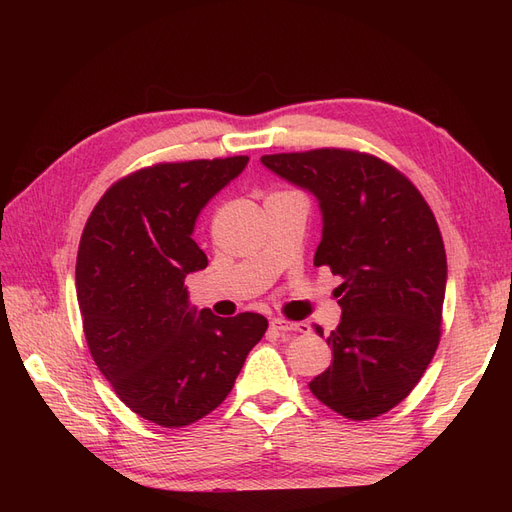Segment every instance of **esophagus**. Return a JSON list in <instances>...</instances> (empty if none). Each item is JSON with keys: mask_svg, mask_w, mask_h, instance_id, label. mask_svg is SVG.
I'll use <instances>...</instances> for the list:
<instances>
[{"mask_svg": "<svg viewBox=\"0 0 512 512\" xmlns=\"http://www.w3.org/2000/svg\"><path fill=\"white\" fill-rule=\"evenodd\" d=\"M271 329L277 333H309V324L305 322H292L286 318H273Z\"/></svg>", "mask_w": 512, "mask_h": 512, "instance_id": "obj_1", "label": "esophagus"}]
</instances>
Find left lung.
Instances as JSON below:
<instances>
[{
    "label": "left lung",
    "instance_id": "8db88e82",
    "mask_svg": "<svg viewBox=\"0 0 512 512\" xmlns=\"http://www.w3.org/2000/svg\"><path fill=\"white\" fill-rule=\"evenodd\" d=\"M260 162L318 198L314 265L342 277V320L327 337L333 361L309 391L352 421L389 412L440 344L446 254L436 218L404 173L369 153L331 147Z\"/></svg>",
    "mask_w": 512,
    "mask_h": 512
}]
</instances>
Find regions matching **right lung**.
I'll return each mask as SVG.
<instances>
[{"label": "right lung", "instance_id": "right-lung-1", "mask_svg": "<svg viewBox=\"0 0 512 512\" xmlns=\"http://www.w3.org/2000/svg\"><path fill=\"white\" fill-rule=\"evenodd\" d=\"M247 160L136 170L106 190L83 230L76 297L89 352L123 404L168 429L222 404L269 327L254 312H196L183 286L185 275L207 267L192 239L200 209Z\"/></svg>", "mask_w": 512, "mask_h": 512}]
</instances>
